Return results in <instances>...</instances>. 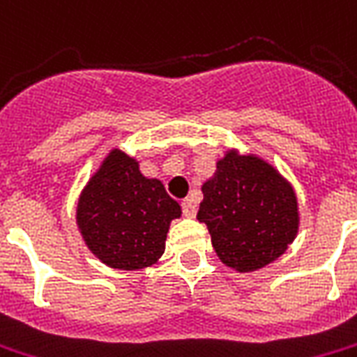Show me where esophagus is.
Wrapping results in <instances>:
<instances>
[{
    "instance_id": "esophagus-1",
    "label": "esophagus",
    "mask_w": 357,
    "mask_h": 357,
    "mask_svg": "<svg viewBox=\"0 0 357 357\" xmlns=\"http://www.w3.org/2000/svg\"><path fill=\"white\" fill-rule=\"evenodd\" d=\"M183 211L187 217H195L197 215V202H195V198H185Z\"/></svg>"
}]
</instances>
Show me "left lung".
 Segmentation results:
<instances>
[{
    "mask_svg": "<svg viewBox=\"0 0 357 357\" xmlns=\"http://www.w3.org/2000/svg\"><path fill=\"white\" fill-rule=\"evenodd\" d=\"M202 192L197 219L208 227L219 260L239 273L273 264L298 236L296 190L260 155L227 149Z\"/></svg>",
    "mask_w": 357,
    "mask_h": 357,
    "instance_id": "1",
    "label": "left lung"
}]
</instances>
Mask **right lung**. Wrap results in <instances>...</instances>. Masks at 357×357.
I'll return each instance as SVG.
<instances>
[{"label": "right lung", "mask_w": 357, "mask_h": 357, "mask_svg": "<svg viewBox=\"0 0 357 357\" xmlns=\"http://www.w3.org/2000/svg\"><path fill=\"white\" fill-rule=\"evenodd\" d=\"M181 206L162 181L119 148L100 160L76 202V227L95 258L112 269L138 271L159 262Z\"/></svg>", "instance_id": "1"}]
</instances>
